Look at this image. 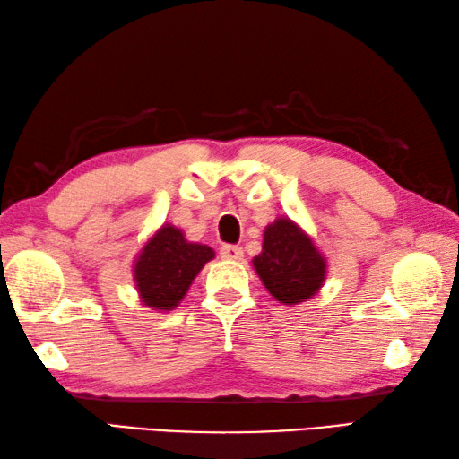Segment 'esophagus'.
Returning a JSON list of instances; mask_svg holds the SVG:
<instances>
[{"label": "esophagus", "instance_id": "1", "mask_svg": "<svg viewBox=\"0 0 459 459\" xmlns=\"http://www.w3.org/2000/svg\"><path fill=\"white\" fill-rule=\"evenodd\" d=\"M220 255L223 259H231V261H239L243 257V249L239 246H223L220 249Z\"/></svg>", "mask_w": 459, "mask_h": 459}]
</instances>
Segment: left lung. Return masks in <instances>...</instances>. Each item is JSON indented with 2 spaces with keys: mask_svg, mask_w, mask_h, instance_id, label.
<instances>
[{
  "mask_svg": "<svg viewBox=\"0 0 459 459\" xmlns=\"http://www.w3.org/2000/svg\"><path fill=\"white\" fill-rule=\"evenodd\" d=\"M254 265L267 291L285 305L303 303L325 281V259L291 220H277L265 230L264 249Z\"/></svg>",
  "mask_w": 459,
  "mask_h": 459,
  "instance_id": "left-lung-1",
  "label": "left lung"
}]
</instances>
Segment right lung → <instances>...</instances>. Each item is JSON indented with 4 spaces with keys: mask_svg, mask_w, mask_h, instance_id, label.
<instances>
[{
    "mask_svg": "<svg viewBox=\"0 0 459 459\" xmlns=\"http://www.w3.org/2000/svg\"><path fill=\"white\" fill-rule=\"evenodd\" d=\"M213 259V249L188 243L184 233L164 226L140 254L134 279L144 305L170 311L188 291L200 269Z\"/></svg>",
    "mask_w": 459,
    "mask_h": 459,
    "instance_id": "1",
    "label": "right lung"
}]
</instances>
